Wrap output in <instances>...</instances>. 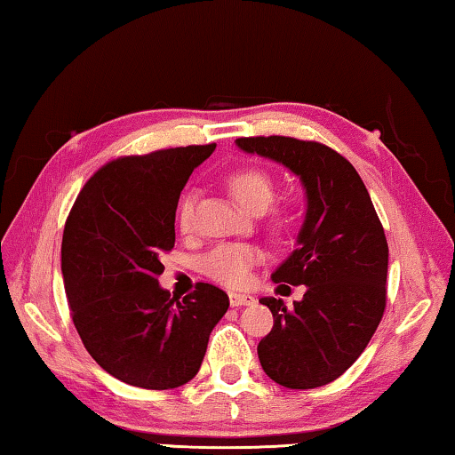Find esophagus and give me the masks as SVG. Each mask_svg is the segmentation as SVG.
<instances>
[{"label": "esophagus", "instance_id": "1", "mask_svg": "<svg viewBox=\"0 0 455 455\" xmlns=\"http://www.w3.org/2000/svg\"><path fill=\"white\" fill-rule=\"evenodd\" d=\"M254 303L251 295H240V292H229V305L232 307H246Z\"/></svg>", "mask_w": 455, "mask_h": 455}]
</instances>
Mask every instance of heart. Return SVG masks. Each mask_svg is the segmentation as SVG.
I'll use <instances>...</instances> for the list:
<instances>
[{
    "label": "heart",
    "instance_id": "1",
    "mask_svg": "<svg viewBox=\"0 0 455 455\" xmlns=\"http://www.w3.org/2000/svg\"><path fill=\"white\" fill-rule=\"evenodd\" d=\"M228 187L234 197L240 201L243 207L250 212L262 213L268 209L272 201H275L276 187L272 174L258 166H250V169H240L228 177ZM195 204H197V193L188 188L180 195L177 205V223L180 232L188 234L195 226ZM292 212L286 207L275 209L272 212L270 223L276 229H284L292 223ZM264 258L262 250L254 246V243L243 242H226L215 246L212 251L201 258L199 268L205 276L213 278L226 286H234V289H242L248 286L251 281V270L258 262Z\"/></svg>",
    "mask_w": 455,
    "mask_h": 455
}]
</instances>
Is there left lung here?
Here are the masks:
<instances>
[{
    "label": "left lung",
    "mask_w": 455,
    "mask_h": 455,
    "mask_svg": "<svg viewBox=\"0 0 455 455\" xmlns=\"http://www.w3.org/2000/svg\"><path fill=\"white\" fill-rule=\"evenodd\" d=\"M235 144L283 163L307 188L297 248L272 275L275 283L305 284L307 292L292 307L260 299L275 325L258 344V358L281 387H325L360 358L384 315V228L364 180L330 146L289 136L237 138Z\"/></svg>",
    "instance_id": "left-lung-1"
}]
</instances>
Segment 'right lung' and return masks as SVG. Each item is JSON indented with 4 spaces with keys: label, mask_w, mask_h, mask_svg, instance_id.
Here are the masks:
<instances>
[{
    "label": "right lung",
    "mask_w": 455,
    "mask_h": 455,
    "mask_svg": "<svg viewBox=\"0 0 455 455\" xmlns=\"http://www.w3.org/2000/svg\"><path fill=\"white\" fill-rule=\"evenodd\" d=\"M213 150L179 146L111 160L67 218L60 268L76 333L97 364L132 387L169 390L193 380L229 307L215 284L197 283L183 300L158 284L180 191Z\"/></svg>",
    "instance_id": "1"
}]
</instances>
